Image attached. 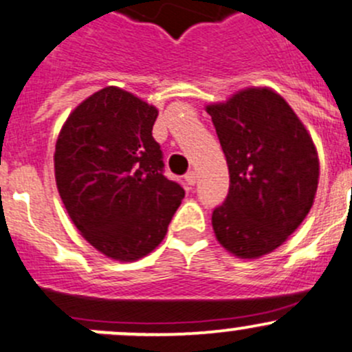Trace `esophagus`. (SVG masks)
Returning a JSON list of instances; mask_svg holds the SVG:
<instances>
[{
	"instance_id": "esophagus-1",
	"label": "esophagus",
	"mask_w": 352,
	"mask_h": 352,
	"mask_svg": "<svg viewBox=\"0 0 352 352\" xmlns=\"http://www.w3.org/2000/svg\"><path fill=\"white\" fill-rule=\"evenodd\" d=\"M196 180H197V175H196V172H189L186 175V182L189 184V186H194V184H196Z\"/></svg>"
}]
</instances>
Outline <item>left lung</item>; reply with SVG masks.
Wrapping results in <instances>:
<instances>
[{"label":"left lung","instance_id":"left-lung-1","mask_svg":"<svg viewBox=\"0 0 352 352\" xmlns=\"http://www.w3.org/2000/svg\"><path fill=\"white\" fill-rule=\"evenodd\" d=\"M230 175L213 211L217 241L241 259H258L302 223L320 179L316 146L287 101L270 87H245L206 104Z\"/></svg>","mask_w":352,"mask_h":352}]
</instances>
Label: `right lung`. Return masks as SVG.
<instances>
[{
	"instance_id": "1",
	"label": "right lung",
	"mask_w": 352,
	"mask_h": 352,
	"mask_svg": "<svg viewBox=\"0 0 352 352\" xmlns=\"http://www.w3.org/2000/svg\"><path fill=\"white\" fill-rule=\"evenodd\" d=\"M158 108L108 85L65 120L54 179L82 237L115 261H135L165 239L184 189L163 175L153 139Z\"/></svg>"
}]
</instances>
